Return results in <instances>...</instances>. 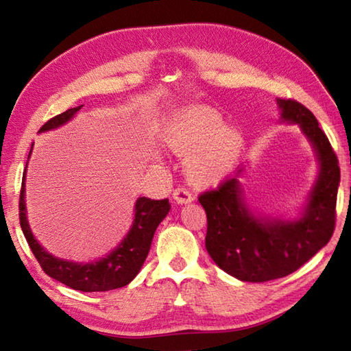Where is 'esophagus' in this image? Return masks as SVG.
I'll use <instances>...</instances> for the list:
<instances>
[{"label":"esophagus","instance_id":"1","mask_svg":"<svg viewBox=\"0 0 351 351\" xmlns=\"http://www.w3.org/2000/svg\"><path fill=\"white\" fill-rule=\"evenodd\" d=\"M173 199L176 200L178 204H190V202H193V195L190 193V190H187V189H184V187H181V189H176V190H173Z\"/></svg>","mask_w":351,"mask_h":351}]
</instances>
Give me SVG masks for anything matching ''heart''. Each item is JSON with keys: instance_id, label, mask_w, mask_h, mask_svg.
I'll list each match as a JSON object with an SVG mask.
<instances>
[{"instance_id": "b5f03b06", "label": "heart", "mask_w": 351, "mask_h": 351, "mask_svg": "<svg viewBox=\"0 0 351 351\" xmlns=\"http://www.w3.org/2000/svg\"><path fill=\"white\" fill-rule=\"evenodd\" d=\"M210 107H187L171 113L161 128V140L171 152L189 155L185 170L191 182L205 185L234 169L243 151L240 131L223 125Z\"/></svg>"}]
</instances>
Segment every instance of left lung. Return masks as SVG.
Listing matches in <instances>:
<instances>
[{"mask_svg":"<svg viewBox=\"0 0 351 351\" xmlns=\"http://www.w3.org/2000/svg\"><path fill=\"white\" fill-rule=\"evenodd\" d=\"M278 106L280 121L300 126L319 164L300 217L288 220L253 214L240 182L244 167L226 178L219 189L199 196L206 211L208 253L223 271L243 282H267L299 270L329 243L337 219L341 175L329 138L300 102L278 99Z\"/></svg>","mask_w":351,"mask_h":351,"instance_id":"1","label":"left lung"}]
</instances>
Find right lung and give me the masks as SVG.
<instances>
[{"mask_svg":"<svg viewBox=\"0 0 351 351\" xmlns=\"http://www.w3.org/2000/svg\"><path fill=\"white\" fill-rule=\"evenodd\" d=\"M81 107L83 106L69 108L64 113L49 119L39 130V132L56 130L58 126L68 123L81 110ZM32 151L33 146L29 149L28 158L32 155ZM25 173L27 167L24 170V176H22V187L19 196V221L29 249H32L36 259L39 261L43 271L51 276L52 279L64 283L66 287L83 291V293L110 291L128 285L138 274L141 265L145 264L149 249H151L155 230L170 211L169 199L154 200L149 197H138L136 200V206H134L136 214H134L132 225L122 243L116 249L111 250L106 258L92 261V263H73V261L52 256L34 238L27 220Z\"/></svg>","mask_w":351,"mask_h":351,"instance_id":"add662e5","label":"right lung"}]
</instances>
